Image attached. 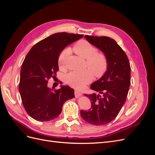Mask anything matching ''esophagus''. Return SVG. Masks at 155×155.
Masks as SVG:
<instances>
[{"instance_id":"1","label":"esophagus","mask_w":155,"mask_h":155,"mask_svg":"<svg viewBox=\"0 0 155 155\" xmlns=\"http://www.w3.org/2000/svg\"><path fill=\"white\" fill-rule=\"evenodd\" d=\"M81 95H82V94H81V92H79L78 91H75V97H76V98L81 96Z\"/></svg>"}]
</instances>
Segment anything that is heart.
I'll return each instance as SVG.
<instances>
[{
  "label": "heart",
  "instance_id": "b5f03b06",
  "mask_svg": "<svg viewBox=\"0 0 155 155\" xmlns=\"http://www.w3.org/2000/svg\"><path fill=\"white\" fill-rule=\"evenodd\" d=\"M73 50L79 56L86 59L85 67L88 69L83 71H73L67 74V83L74 88L81 89L90 83L94 78L102 77L107 72L109 61L105 53L97 51L95 46L85 40H80L74 45ZM70 54V50L66 48L61 52L58 58V63L61 70L67 68L66 61Z\"/></svg>",
  "mask_w": 155,
  "mask_h": 155
}]
</instances>
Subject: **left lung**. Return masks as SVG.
Here are the masks:
<instances>
[{
  "label": "left lung",
  "mask_w": 155,
  "mask_h": 155,
  "mask_svg": "<svg viewBox=\"0 0 155 155\" xmlns=\"http://www.w3.org/2000/svg\"><path fill=\"white\" fill-rule=\"evenodd\" d=\"M85 37L105 54L109 66L104 76L91 86L100 94H85L92 106L88 111L81 110V116L91 124L105 125L116 118L126 101L130 84V63L125 51L114 39L105 36L87 35Z\"/></svg>",
  "instance_id": "obj_1"
}]
</instances>
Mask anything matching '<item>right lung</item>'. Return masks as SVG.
I'll use <instances>...</instances> for the list:
<instances>
[{
	"label": "right lung",
	"mask_w": 155,
	"mask_h": 155,
	"mask_svg": "<svg viewBox=\"0 0 155 155\" xmlns=\"http://www.w3.org/2000/svg\"><path fill=\"white\" fill-rule=\"evenodd\" d=\"M83 34L57 33L36 43L22 63L19 92L22 105L32 118L48 121L61 114L64 102L74 97V91L67 85L53 90L48 87L50 78L59 71L58 58L66 46Z\"/></svg>",
	"instance_id": "1"
}]
</instances>
